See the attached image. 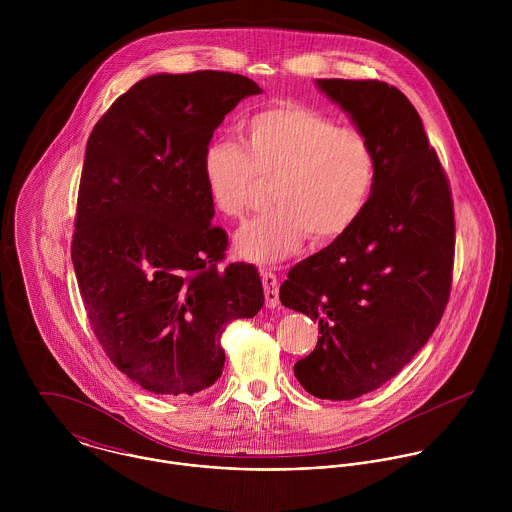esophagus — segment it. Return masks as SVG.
Here are the masks:
<instances>
[{
	"mask_svg": "<svg viewBox=\"0 0 512 512\" xmlns=\"http://www.w3.org/2000/svg\"><path fill=\"white\" fill-rule=\"evenodd\" d=\"M262 284H264V295H266V307L274 309L280 305V284L276 274L262 272Z\"/></svg>",
	"mask_w": 512,
	"mask_h": 512,
	"instance_id": "1",
	"label": "esophagus"
}]
</instances>
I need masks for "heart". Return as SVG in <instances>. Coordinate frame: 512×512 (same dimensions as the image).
Segmentation results:
<instances>
[{
    "label": "heart",
    "instance_id": "heart-1",
    "mask_svg": "<svg viewBox=\"0 0 512 512\" xmlns=\"http://www.w3.org/2000/svg\"><path fill=\"white\" fill-rule=\"evenodd\" d=\"M378 175L376 151L365 132L299 102L262 108L240 124V146L205 149L203 177L213 209L240 219L274 181V209L236 236L242 258L274 264L305 238L327 244L347 234L365 213Z\"/></svg>",
    "mask_w": 512,
    "mask_h": 512
}]
</instances>
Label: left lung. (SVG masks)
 <instances>
[{
    "instance_id": "8db88e82",
    "label": "left lung",
    "mask_w": 512,
    "mask_h": 512,
    "mask_svg": "<svg viewBox=\"0 0 512 512\" xmlns=\"http://www.w3.org/2000/svg\"><path fill=\"white\" fill-rule=\"evenodd\" d=\"M370 138L378 175L365 213L327 248L295 264L286 307L319 321L311 355L293 365L321 400H353L396 376L445 311L455 254L447 175L420 114L380 80H317Z\"/></svg>"
}]
</instances>
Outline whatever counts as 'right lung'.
Masks as SVG:
<instances>
[{"instance_id":"right-lung-1","label":"right lung","mask_w":512,"mask_h":512,"mask_svg":"<svg viewBox=\"0 0 512 512\" xmlns=\"http://www.w3.org/2000/svg\"><path fill=\"white\" fill-rule=\"evenodd\" d=\"M260 86L242 74H153L94 126L74 220V274L114 366L153 394L191 396L219 380L220 337L254 317L252 264L224 268L203 155L224 116Z\"/></svg>"}]
</instances>
